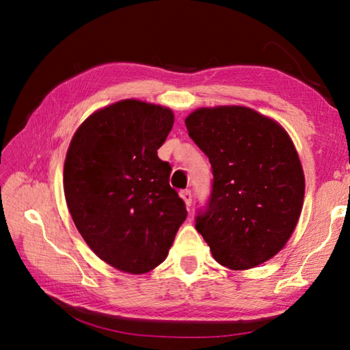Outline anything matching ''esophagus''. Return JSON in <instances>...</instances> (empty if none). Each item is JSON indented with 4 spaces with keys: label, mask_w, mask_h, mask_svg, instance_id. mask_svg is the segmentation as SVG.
Masks as SVG:
<instances>
[{
    "label": "esophagus",
    "mask_w": 350,
    "mask_h": 350,
    "mask_svg": "<svg viewBox=\"0 0 350 350\" xmlns=\"http://www.w3.org/2000/svg\"><path fill=\"white\" fill-rule=\"evenodd\" d=\"M180 197L183 198L185 204H187V206L189 207V206H191V203H192V194H191V191H189V189H185V191H182V192H180Z\"/></svg>",
    "instance_id": "esophagus-1"
}]
</instances>
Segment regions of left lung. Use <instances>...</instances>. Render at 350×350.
Here are the masks:
<instances>
[{"mask_svg":"<svg viewBox=\"0 0 350 350\" xmlns=\"http://www.w3.org/2000/svg\"><path fill=\"white\" fill-rule=\"evenodd\" d=\"M185 124L212 165L211 197L196 228L213 258L233 271L269 260L302 211L306 179L292 139L247 107L200 108Z\"/></svg>","mask_w":350,"mask_h":350,"instance_id":"8db88e82","label":"left lung"}]
</instances>
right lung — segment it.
Wrapping results in <instances>:
<instances>
[{
    "mask_svg": "<svg viewBox=\"0 0 350 350\" xmlns=\"http://www.w3.org/2000/svg\"><path fill=\"white\" fill-rule=\"evenodd\" d=\"M173 123L170 108L126 99L93 113L70 141L66 203L88 247L118 271L154 269L187 219L158 158Z\"/></svg>",
    "mask_w": 350,
    "mask_h": 350,
    "instance_id": "obj_1",
    "label": "right lung"
}]
</instances>
